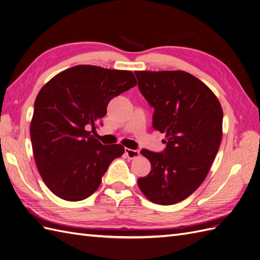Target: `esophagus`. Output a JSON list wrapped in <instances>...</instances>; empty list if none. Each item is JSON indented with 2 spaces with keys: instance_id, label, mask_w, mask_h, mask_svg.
I'll list each match as a JSON object with an SVG mask.
<instances>
[{
  "instance_id": "34e87169",
  "label": "esophagus",
  "mask_w": 260,
  "mask_h": 260,
  "mask_svg": "<svg viewBox=\"0 0 260 260\" xmlns=\"http://www.w3.org/2000/svg\"><path fill=\"white\" fill-rule=\"evenodd\" d=\"M125 154H126V156L128 158H131V160H133V158H135L139 155V151H138V150H133V149L126 148V149H125Z\"/></svg>"
}]
</instances>
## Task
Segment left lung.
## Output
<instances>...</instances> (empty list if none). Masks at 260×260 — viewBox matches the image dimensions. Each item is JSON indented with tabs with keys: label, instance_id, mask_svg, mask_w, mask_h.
I'll use <instances>...</instances> for the list:
<instances>
[{
	"label": "left lung",
	"instance_id": "8db88e82",
	"mask_svg": "<svg viewBox=\"0 0 260 260\" xmlns=\"http://www.w3.org/2000/svg\"><path fill=\"white\" fill-rule=\"evenodd\" d=\"M135 74L142 95L154 108L153 127L165 133L166 144L161 153L140 151L151 172L138 179V187L155 204H176L206 178L222 138V108L211 88L188 72Z\"/></svg>",
	"mask_w": 260,
	"mask_h": 260
}]
</instances>
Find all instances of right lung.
Masks as SVG:
<instances>
[{
	"mask_svg": "<svg viewBox=\"0 0 260 260\" xmlns=\"http://www.w3.org/2000/svg\"><path fill=\"white\" fill-rule=\"evenodd\" d=\"M136 85L132 71L79 64L58 73L41 88L30 135L39 173L55 196L75 202L98 189L124 147L103 146L88 128L106 115L113 97Z\"/></svg>",
	"mask_w": 260,
	"mask_h": 260,
	"instance_id": "1",
	"label": "right lung"
}]
</instances>
